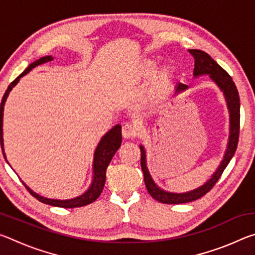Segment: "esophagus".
<instances>
[{"mask_svg": "<svg viewBox=\"0 0 255 255\" xmlns=\"http://www.w3.org/2000/svg\"><path fill=\"white\" fill-rule=\"evenodd\" d=\"M137 131H138V128L136 125L128 123L123 127V137L126 138V139H130V138H133L136 136Z\"/></svg>", "mask_w": 255, "mask_h": 255, "instance_id": "34e87169", "label": "esophagus"}]
</instances>
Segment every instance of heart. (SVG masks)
<instances>
[{"label":"heart","mask_w":255,"mask_h":255,"mask_svg":"<svg viewBox=\"0 0 255 255\" xmlns=\"http://www.w3.org/2000/svg\"><path fill=\"white\" fill-rule=\"evenodd\" d=\"M158 63L155 59H144L140 63L138 72L143 79H149L152 77L155 72L157 71ZM172 77H173V71L171 67H164L155 74L152 83V90L150 92L154 97H161L167 89L170 88Z\"/></svg>","instance_id":"obj_1"}]
</instances>
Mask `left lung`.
Returning <instances> with one entry per match:
<instances>
[{"mask_svg": "<svg viewBox=\"0 0 255 255\" xmlns=\"http://www.w3.org/2000/svg\"><path fill=\"white\" fill-rule=\"evenodd\" d=\"M189 53L195 58V68H193V77L209 75V79L218 86L219 90L223 92L224 98H225L226 106L230 114V136H228L227 148L224 154L223 159L217 170L214 172L209 180L193 190H190L187 192H170L166 190H163L154 182V180L150 175L147 162H146V150L143 145H139L140 148V165L141 170L144 173L145 185L147 188V191L154 199H156L163 204H184V202H190L197 200L205 196L209 190L214 187L217 182L218 179L221 178L224 170L226 169L228 163L234 156L235 150L237 148V143H239V135H240V96L237 92L236 85L233 82L232 77L228 75V73L218 65L210 56L205 53V51L199 49H189ZM188 89V85L179 83L175 88V94L181 93Z\"/></svg>", "mask_w": 255, "mask_h": 255, "instance_id": "1", "label": "left lung"}]
</instances>
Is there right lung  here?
<instances>
[{
	"label": "right lung",
	"instance_id": "right-lung-1",
	"mask_svg": "<svg viewBox=\"0 0 255 255\" xmlns=\"http://www.w3.org/2000/svg\"><path fill=\"white\" fill-rule=\"evenodd\" d=\"M54 58L51 56H44L39 59L34 60L33 63L30 64V65L25 68V70L21 73V74L16 77V79L12 82V83L8 85L7 90L4 93L1 106H0V140H1V147L2 152L4 155V158L6 159V155L4 153V140H3V111H4V106H5V101L10 94L11 90L14 88V86L18 84V82L22 76L34 68L38 65H41V64L51 62ZM122 126L120 125H116L115 127H112L109 131H108L106 135H103L102 138L99 141L96 150H94V157H93V164H92V181L90 187L88 188L85 192L82 193V195L77 196L75 198H72V199H50V198L42 197L38 195L37 192H34L32 189H30L27 184L24 182L23 185L27 188L28 191L31 193V195L41 202H44L46 205L55 206V207H60V208H76V207H83L89 204H91L94 200H97L99 196L101 195L103 187H105L106 183V171L107 167L111 162V158L114 157V155L117 152L118 148L122 145ZM7 162V159H6ZM8 163V162H7ZM10 165V164H8Z\"/></svg>",
	"mask_w": 255,
	"mask_h": 255
}]
</instances>
